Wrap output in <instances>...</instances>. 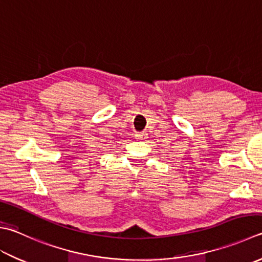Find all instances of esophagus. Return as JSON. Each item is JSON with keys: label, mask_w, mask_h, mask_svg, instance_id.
<instances>
[{"label": "esophagus", "mask_w": 262, "mask_h": 262, "mask_svg": "<svg viewBox=\"0 0 262 262\" xmlns=\"http://www.w3.org/2000/svg\"><path fill=\"white\" fill-rule=\"evenodd\" d=\"M135 137L137 138V139L142 140V139H145V138H146V133H144V132H137L136 135H135Z\"/></svg>", "instance_id": "1"}]
</instances>
